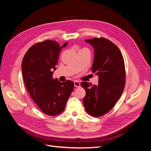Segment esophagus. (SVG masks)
Returning <instances> with one entry per match:
<instances>
[{
	"mask_svg": "<svg viewBox=\"0 0 151 151\" xmlns=\"http://www.w3.org/2000/svg\"><path fill=\"white\" fill-rule=\"evenodd\" d=\"M74 86L76 87V88H79V87L81 86L80 83H79L78 81H75L74 82Z\"/></svg>",
	"mask_w": 151,
	"mask_h": 151,
	"instance_id": "34e87169",
	"label": "esophagus"
}]
</instances>
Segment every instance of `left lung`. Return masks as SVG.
<instances>
[{
	"label": "left lung",
	"instance_id": "1",
	"mask_svg": "<svg viewBox=\"0 0 151 151\" xmlns=\"http://www.w3.org/2000/svg\"><path fill=\"white\" fill-rule=\"evenodd\" d=\"M86 42L94 50L93 73L98 76V84L82 82L86 90L83 104L90 115L99 117L107 113L120 98L125 85V63L120 49L104 38L88 39Z\"/></svg>",
	"mask_w": 151,
	"mask_h": 151
}]
</instances>
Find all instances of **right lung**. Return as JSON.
<instances>
[{
    "label": "right lung",
    "mask_w": 151,
    "mask_h": 151,
    "mask_svg": "<svg viewBox=\"0 0 151 151\" xmlns=\"http://www.w3.org/2000/svg\"><path fill=\"white\" fill-rule=\"evenodd\" d=\"M67 43L61 47L52 40L36 43L22 59V74L26 88L34 102L47 115H57L64 110L74 89L72 81L60 83L52 78L59 54Z\"/></svg>",
    "instance_id": "1"
}]
</instances>
